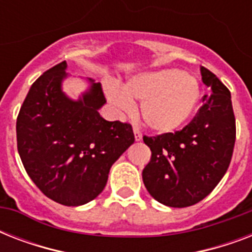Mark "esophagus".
Listing matches in <instances>:
<instances>
[{
	"mask_svg": "<svg viewBox=\"0 0 252 252\" xmlns=\"http://www.w3.org/2000/svg\"><path fill=\"white\" fill-rule=\"evenodd\" d=\"M133 133H134V140H136V141H141L142 133L137 129V128H133Z\"/></svg>",
	"mask_w": 252,
	"mask_h": 252,
	"instance_id": "34e87169",
	"label": "esophagus"
}]
</instances>
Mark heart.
<instances>
[{"label": "heart", "mask_w": 252, "mask_h": 252, "mask_svg": "<svg viewBox=\"0 0 252 252\" xmlns=\"http://www.w3.org/2000/svg\"><path fill=\"white\" fill-rule=\"evenodd\" d=\"M108 100L119 111L128 112L133 102H141L140 116L145 126L158 133H167L183 126L193 114L200 99L195 77L180 69H161L132 77L123 86H104Z\"/></svg>", "instance_id": "obj_1"}]
</instances>
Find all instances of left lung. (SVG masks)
<instances>
[{"label":"left lung","instance_id":"left-lung-1","mask_svg":"<svg viewBox=\"0 0 252 252\" xmlns=\"http://www.w3.org/2000/svg\"><path fill=\"white\" fill-rule=\"evenodd\" d=\"M201 80L211 95L189 124L175 133L148 137L150 162L142 180L163 205L184 208L207 197L225 175L235 144V118L230 91L216 74L201 66Z\"/></svg>","mask_w":252,"mask_h":252}]
</instances>
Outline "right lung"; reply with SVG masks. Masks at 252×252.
<instances>
[{"mask_svg": "<svg viewBox=\"0 0 252 252\" xmlns=\"http://www.w3.org/2000/svg\"><path fill=\"white\" fill-rule=\"evenodd\" d=\"M66 61L44 72L30 89L17 118L18 153L36 187L53 201L78 207L106 187L115 161L134 142L128 123L99 115L102 85L78 100L61 90Z\"/></svg>", "mask_w": 252, "mask_h": 252, "instance_id": "right-lung-1", "label": "right lung"}]
</instances>
